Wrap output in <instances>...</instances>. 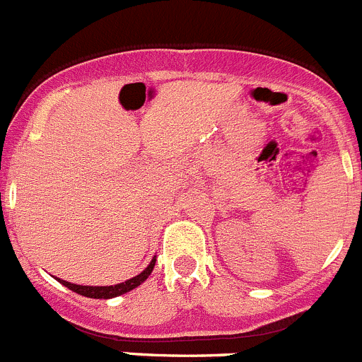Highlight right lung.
Here are the masks:
<instances>
[{
    "label": "right lung",
    "instance_id": "add662e5",
    "mask_svg": "<svg viewBox=\"0 0 362 362\" xmlns=\"http://www.w3.org/2000/svg\"><path fill=\"white\" fill-rule=\"evenodd\" d=\"M155 262H156V257H153V260H151V262H149V266L146 267V269L142 271L141 274H137V276H134V278H130V280L123 281V284L109 285V287H91V285H75V284H70V281L59 280V278H56V280H58L61 285H64V287L70 288V291H74V292H77V294L84 296V298L110 299V298H117V296L127 294V292L134 291V288H137L139 285L144 284V281L148 280L149 274H151L153 267H155Z\"/></svg>",
    "mask_w": 362,
    "mask_h": 362
}]
</instances>
